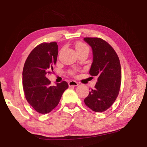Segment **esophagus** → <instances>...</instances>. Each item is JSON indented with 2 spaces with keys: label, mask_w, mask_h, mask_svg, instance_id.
<instances>
[{
  "label": "esophagus",
  "mask_w": 147,
  "mask_h": 147,
  "mask_svg": "<svg viewBox=\"0 0 147 147\" xmlns=\"http://www.w3.org/2000/svg\"><path fill=\"white\" fill-rule=\"evenodd\" d=\"M69 87H75V86H78V82H76V81L71 80L69 82Z\"/></svg>",
  "instance_id": "1"
}]
</instances>
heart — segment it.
<instances>
[{"instance_id":"obj_1","label":"heart","mask_w":147,"mask_h":147,"mask_svg":"<svg viewBox=\"0 0 147 147\" xmlns=\"http://www.w3.org/2000/svg\"><path fill=\"white\" fill-rule=\"evenodd\" d=\"M76 50L77 51V53H81V52H84V51H88L89 52V49L88 46L86 45L85 43H82V42H79V43H77L76 44ZM69 74L71 75H74L75 74V71H69Z\"/></svg>"}]
</instances>
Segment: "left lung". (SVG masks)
I'll return each instance as SVG.
<instances>
[{
    "label": "left lung",
    "instance_id": "8db88e82",
    "mask_svg": "<svg viewBox=\"0 0 147 147\" xmlns=\"http://www.w3.org/2000/svg\"><path fill=\"white\" fill-rule=\"evenodd\" d=\"M84 39L93 51L89 74L98 77L94 89H91L84 102L95 112H102L112 105L119 94L121 84L120 61L113 47L102 39Z\"/></svg>",
    "mask_w": 147,
    "mask_h": 147
}]
</instances>
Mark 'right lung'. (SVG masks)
<instances>
[{"label": "right lung", "mask_w": 147, "mask_h": 147, "mask_svg": "<svg viewBox=\"0 0 147 147\" xmlns=\"http://www.w3.org/2000/svg\"><path fill=\"white\" fill-rule=\"evenodd\" d=\"M56 42L43 43L32 50L24 63L23 87L25 98L37 112L48 113L58 106L63 92L68 88L63 81L51 86L47 74L53 71L58 54Z\"/></svg>", "instance_id": "add662e5"}]
</instances>
